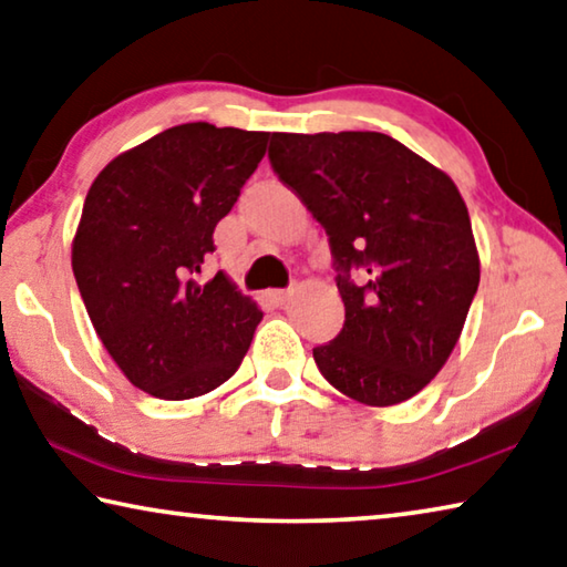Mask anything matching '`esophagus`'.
<instances>
[{
	"instance_id": "obj_1",
	"label": "esophagus",
	"mask_w": 567,
	"mask_h": 567,
	"mask_svg": "<svg viewBox=\"0 0 567 567\" xmlns=\"http://www.w3.org/2000/svg\"><path fill=\"white\" fill-rule=\"evenodd\" d=\"M290 295H292V290H269L267 300L272 305H285L287 300H290Z\"/></svg>"
}]
</instances>
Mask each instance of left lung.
<instances>
[{"label": "left lung", "mask_w": 567, "mask_h": 567, "mask_svg": "<svg viewBox=\"0 0 567 567\" xmlns=\"http://www.w3.org/2000/svg\"><path fill=\"white\" fill-rule=\"evenodd\" d=\"M269 161L328 231L340 269L346 326L312 350L320 373L365 406L416 396L452 355L480 285L460 188L375 131L272 133Z\"/></svg>", "instance_id": "left-lung-1"}]
</instances>
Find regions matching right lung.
Returning a JSON list of instances; mask_svg holds the SVG:
<instances>
[{"label": "right lung", "instance_id": "1", "mask_svg": "<svg viewBox=\"0 0 567 567\" xmlns=\"http://www.w3.org/2000/svg\"><path fill=\"white\" fill-rule=\"evenodd\" d=\"M269 133L174 125L115 156L90 184L73 272L125 379L164 401L229 381L262 320L227 275L199 282L214 227L265 156Z\"/></svg>", "mask_w": 567, "mask_h": 567}]
</instances>
